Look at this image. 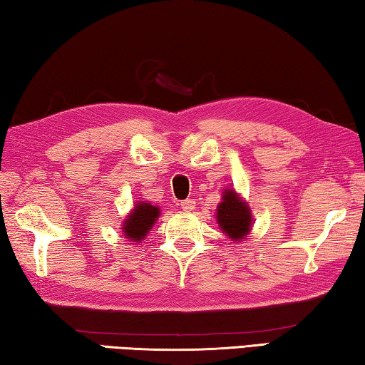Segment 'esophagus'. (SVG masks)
<instances>
[{"instance_id":"obj_1","label":"esophagus","mask_w":365,"mask_h":365,"mask_svg":"<svg viewBox=\"0 0 365 365\" xmlns=\"http://www.w3.org/2000/svg\"><path fill=\"white\" fill-rule=\"evenodd\" d=\"M179 205H181V208H182L184 212H192L194 208H195V202L189 199V200H182Z\"/></svg>"}]
</instances>
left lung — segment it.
Segmentation results:
<instances>
[{
  "mask_svg": "<svg viewBox=\"0 0 365 365\" xmlns=\"http://www.w3.org/2000/svg\"><path fill=\"white\" fill-rule=\"evenodd\" d=\"M217 222L228 237L239 241L247 237L252 230V213L246 202L236 194L235 189H226L222 197V204L217 207Z\"/></svg>",
  "mask_w": 365,
  "mask_h": 365,
  "instance_id": "left-lung-1",
  "label": "left lung"
}]
</instances>
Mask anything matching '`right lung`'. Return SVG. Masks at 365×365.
I'll return each mask as SVG.
<instances>
[{"instance_id": "1", "label": "right lung", "mask_w": 365, "mask_h": 365, "mask_svg": "<svg viewBox=\"0 0 365 365\" xmlns=\"http://www.w3.org/2000/svg\"><path fill=\"white\" fill-rule=\"evenodd\" d=\"M160 217V208L150 205L148 202H139L130 210V213L124 220L121 226L123 235H126L129 241L140 242L147 232L152 230V226L157 223Z\"/></svg>"}]
</instances>
